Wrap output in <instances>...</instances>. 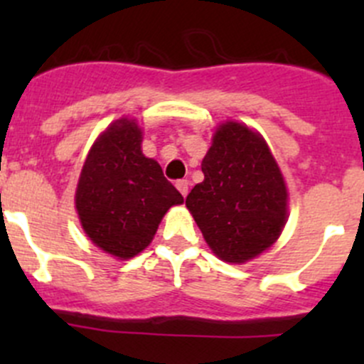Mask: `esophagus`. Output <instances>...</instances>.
Segmentation results:
<instances>
[{
	"label": "esophagus",
	"mask_w": 364,
	"mask_h": 364,
	"mask_svg": "<svg viewBox=\"0 0 364 364\" xmlns=\"http://www.w3.org/2000/svg\"><path fill=\"white\" fill-rule=\"evenodd\" d=\"M176 188L179 190V193H181L183 197L188 196V181H186V179H179V181H176Z\"/></svg>",
	"instance_id": "esophagus-1"
}]
</instances>
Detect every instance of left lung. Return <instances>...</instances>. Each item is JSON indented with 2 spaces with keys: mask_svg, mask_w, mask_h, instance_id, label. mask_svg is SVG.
<instances>
[{
  "mask_svg": "<svg viewBox=\"0 0 364 364\" xmlns=\"http://www.w3.org/2000/svg\"><path fill=\"white\" fill-rule=\"evenodd\" d=\"M200 167L204 181L188 193L186 208L213 253L243 264L267 250L287 222V186L266 141L227 121Z\"/></svg>",
  "mask_w": 364,
  "mask_h": 364,
  "instance_id": "obj_1",
  "label": "left lung"
}]
</instances>
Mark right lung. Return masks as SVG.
I'll return each mask as SVG.
<instances>
[{"mask_svg": "<svg viewBox=\"0 0 364 364\" xmlns=\"http://www.w3.org/2000/svg\"><path fill=\"white\" fill-rule=\"evenodd\" d=\"M137 121L121 117L102 132L80 171L75 208L86 236L117 259L151 243L159 223L183 196L159 161L142 155Z\"/></svg>", "mask_w": 364, "mask_h": 364, "instance_id": "obj_1", "label": "right lung"}]
</instances>
